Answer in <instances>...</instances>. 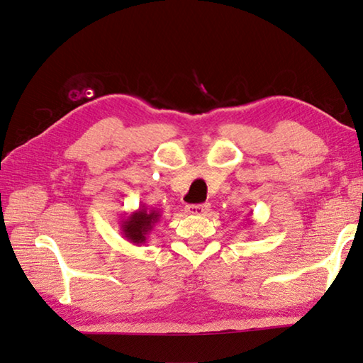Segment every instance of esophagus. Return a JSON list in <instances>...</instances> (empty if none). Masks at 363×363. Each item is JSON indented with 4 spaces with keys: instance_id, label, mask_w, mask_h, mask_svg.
Returning a JSON list of instances; mask_svg holds the SVG:
<instances>
[{
    "instance_id": "34e87169",
    "label": "esophagus",
    "mask_w": 363,
    "mask_h": 363,
    "mask_svg": "<svg viewBox=\"0 0 363 363\" xmlns=\"http://www.w3.org/2000/svg\"><path fill=\"white\" fill-rule=\"evenodd\" d=\"M211 211V206L208 204H196V206H186V212L189 215H206Z\"/></svg>"
}]
</instances>
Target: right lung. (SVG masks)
<instances>
[{"label": "right lung", "mask_w": 363, "mask_h": 363, "mask_svg": "<svg viewBox=\"0 0 363 363\" xmlns=\"http://www.w3.org/2000/svg\"><path fill=\"white\" fill-rule=\"evenodd\" d=\"M159 218H161V212L157 208L140 206L135 212L127 215L119 223L123 238L133 245L145 244Z\"/></svg>", "instance_id": "1"}]
</instances>
